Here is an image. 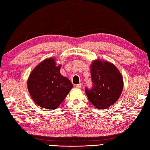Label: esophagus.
Instances as JSON below:
<instances>
[{
  "instance_id": "1",
  "label": "esophagus",
  "mask_w": 150,
  "mask_h": 150,
  "mask_svg": "<svg viewBox=\"0 0 150 150\" xmlns=\"http://www.w3.org/2000/svg\"><path fill=\"white\" fill-rule=\"evenodd\" d=\"M82 84L80 83V84H79L77 85H76V88H81L82 87Z\"/></svg>"
}]
</instances>
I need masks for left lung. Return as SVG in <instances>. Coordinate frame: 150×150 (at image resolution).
I'll return each mask as SVG.
<instances>
[{
  "mask_svg": "<svg viewBox=\"0 0 150 150\" xmlns=\"http://www.w3.org/2000/svg\"><path fill=\"white\" fill-rule=\"evenodd\" d=\"M91 76L93 88L85 89L88 99L98 109H106L115 103L122 93V75L113 63L97 59L91 65Z\"/></svg>",
  "mask_w": 150,
  "mask_h": 150,
  "instance_id": "8db88e82",
  "label": "left lung"
}]
</instances>
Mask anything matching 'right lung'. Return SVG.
<instances>
[{
    "label": "right lung",
    "instance_id": "1",
    "mask_svg": "<svg viewBox=\"0 0 150 150\" xmlns=\"http://www.w3.org/2000/svg\"><path fill=\"white\" fill-rule=\"evenodd\" d=\"M60 64L53 58L39 63L30 74L27 86L33 100L38 106L47 110L59 106L73 88L69 79L60 73Z\"/></svg>",
    "mask_w": 150,
    "mask_h": 150
}]
</instances>
